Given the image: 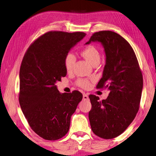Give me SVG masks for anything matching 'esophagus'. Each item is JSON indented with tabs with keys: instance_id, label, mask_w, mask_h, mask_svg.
I'll use <instances>...</instances> for the list:
<instances>
[{
	"instance_id": "esophagus-1",
	"label": "esophagus",
	"mask_w": 156,
	"mask_h": 156,
	"mask_svg": "<svg viewBox=\"0 0 156 156\" xmlns=\"http://www.w3.org/2000/svg\"><path fill=\"white\" fill-rule=\"evenodd\" d=\"M83 100H89V96H87V94H83Z\"/></svg>"
}]
</instances>
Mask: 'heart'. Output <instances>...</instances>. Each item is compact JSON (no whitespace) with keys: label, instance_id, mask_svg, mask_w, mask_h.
I'll return each mask as SVG.
<instances>
[{"label":"heart","instance_id":"heart-1","mask_svg":"<svg viewBox=\"0 0 156 156\" xmlns=\"http://www.w3.org/2000/svg\"><path fill=\"white\" fill-rule=\"evenodd\" d=\"M82 55L88 62L93 65L97 61H100V54L96 47L94 45H89L84 48L82 51ZM76 62L75 55L72 52H69L65 58V67L67 72L72 70L73 65ZM78 84L83 88H88L90 86V82L87 79H80L78 81Z\"/></svg>","mask_w":156,"mask_h":156}]
</instances>
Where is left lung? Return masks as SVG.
<instances>
[{
    "label": "left lung",
    "instance_id": "left-lung-1",
    "mask_svg": "<svg viewBox=\"0 0 156 156\" xmlns=\"http://www.w3.org/2000/svg\"><path fill=\"white\" fill-rule=\"evenodd\" d=\"M100 43L105 53L102 77L97 88L109 91L107 99L90 95L89 119L92 131L104 139L120 136L139 109L143 79L133 49L123 37L112 31L94 33L85 44Z\"/></svg>",
    "mask_w": 156,
    "mask_h": 156
}]
</instances>
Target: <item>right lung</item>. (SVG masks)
Here are the masks:
<instances>
[{
  "label": "right lung",
  "mask_w": 156,
  "mask_h": 156,
  "mask_svg": "<svg viewBox=\"0 0 156 156\" xmlns=\"http://www.w3.org/2000/svg\"><path fill=\"white\" fill-rule=\"evenodd\" d=\"M86 34L49 31L29 47L20 69L19 102L32 130L48 140L62 138L83 99L78 91L61 94L56 83L67 75L65 58Z\"/></svg>",
  "instance_id": "1"
}]
</instances>
